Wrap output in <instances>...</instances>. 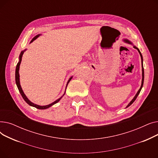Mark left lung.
Returning <instances> with one entry per match:
<instances>
[{
    "label": "left lung",
    "instance_id": "8db88e82",
    "mask_svg": "<svg viewBox=\"0 0 158 158\" xmlns=\"http://www.w3.org/2000/svg\"><path fill=\"white\" fill-rule=\"evenodd\" d=\"M124 41H126V43H128V44H132V43H131V42H130V41H129V40H124ZM134 48L138 50V52L139 53V55H140V56H141V59H142V85H141V87H140L139 89L138 90V92H137V94H136V95L135 96V97L133 98V99H132V100L130 102V103L127 106V107H127L130 106L132 103H133V102H135V101L136 99V98H137L138 95H139V92H140L141 89H142V87H143V81H144V70H143V57H142V54H141V52H140V51H139V50L136 47L134 46Z\"/></svg>",
    "mask_w": 158,
    "mask_h": 158
}]
</instances>
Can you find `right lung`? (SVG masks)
I'll return each mask as SVG.
<instances>
[{"instance_id": "right-lung-1", "label": "right lung", "mask_w": 158, "mask_h": 158, "mask_svg": "<svg viewBox=\"0 0 158 158\" xmlns=\"http://www.w3.org/2000/svg\"><path fill=\"white\" fill-rule=\"evenodd\" d=\"M40 35H38L37 36H35L34 38H32V40H31V42H32L33 41H34L35 40H36L39 36H40ZM25 51H26V50H25ZM22 51L21 52V53H20V57H19V63H17V64H16V71H15V81H16V86H17V87H18V89H19V92H20V94H21V95H22V97H23V98L24 99V101H26L29 105H30V106H33V107H36V108H37V109H39V110H45V109H47V108H48V107H50L51 106H52V105H54V104H56L57 102H59L60 101V99L63 97V95H64V94H65V92H64V95L61 97H60V98H58L57 100H56V101H54V102H52V103H51V104H48V105H47V106H39V105H37V104H34V103H32V102H31L29 99L27 98V97L26 96V95L24 94V93H23V90H22V88H21V86H20V76H19V68H20V63H21V61H22V55H23V52H24V51ZM72 77H70V79H69V80L68 81V82H67V85H66V87H67V85H68V84L69 83V82L70 81V80L72 79Z\"/></svg>"}]
</instances>
